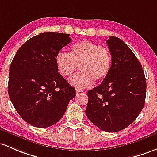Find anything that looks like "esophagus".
Instances as JSON below:
<instances>
[{"label":"esophagus","mask_w":157,"mask_h":157,"mask_svg":"<svg viewBox=\"0 0 157 157\" xmlns=\"http://www.w3.org/2000/svg\"><path fill=\"white\" fill-rule=\"evenodd\" d=\"M75 92H76V94H78V93L84 92V90H82V89H80V88H76L75 89Z\"/></svg>","instance_id":"34e87169"}]
</instances>
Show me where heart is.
<instances>
[{"label": "heart", "mask_w": 157, "mask_h": 157, "mask_svg": "<svg viewBox=\"0 0 157 157\" xmlns=\"http://www.w3.org/2000/svg\"><path fill=\"white\" fill-rule=\"evenodd\" d=\"M112 55L106 47L90 40H82L70 47V53L59 52L55 63L60 75L71 77L80 67L82 72L70 80L77 87H87L95 81L100 83L109 74L112 67Z\"/></svg>", "instance_id": "b5f03b06"}]
</instances>
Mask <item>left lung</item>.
Segmentation results:
<instances>
[{
  "instance_id": "8db88e82",
  "label": "left lung",
  "mask_w": 157,
  "mask_h": 157,
  "mask_svg": "<svg viewBox=\"0 0 157 157\" xmlns=\"http://www.w3.org/2000/svg\"><path fill=\"white\" fill-rule=\"evenodd\" d=\"M112 58L109 74L102 84L88 90L85 113L102 130L118 132L136 119L144 107L146 78L141 63L123 40L106 41Z\"/></svg>"
}]
</instances>
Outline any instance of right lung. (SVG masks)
I'll return each mask as SVG.
<instances>
[{
  "instance_id": "right-lung-1",
  "label": "right lung",
  "mask_w": 157,
  "mask_h": 157,
  "mask_svg": "<svg viewBox=\"0 0 157 157\" xmlns=\"http://www.w3.org/2000/svg\"><path fill=\"white\" fill-rule=\"evenodd\" d=\"M71 42L70 34L44 32L28 40L10 67L8 94L21 117L46 128L63 117L75 90L58 72L55 56Z\"/></svg>"
}]
</instances>
